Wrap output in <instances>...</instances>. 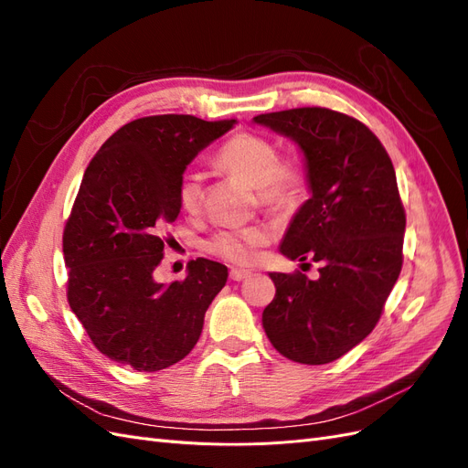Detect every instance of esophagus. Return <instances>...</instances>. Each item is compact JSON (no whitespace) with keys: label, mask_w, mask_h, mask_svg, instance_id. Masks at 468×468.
<instances>
[{"label":"esophagus","mask_w":468,"mask_h":468,"mask_svg":"<svg viewBox=\"0 0 468 468\" xmlns=\"http://www.w3.org/2000/svg\"><path fill=\"white\" fill-rule=\"evenodd\" d=\"M250 275H251V271H248V269H238V267L230 269V279H232V281H244V279H248Z\"/></svg>","instance_id":"obj_1"}]
</instances>
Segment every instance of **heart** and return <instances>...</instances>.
Segmentation results:
<instances>
[{"label": "heart", "mask_w": 468, "mask_h": 468, "mask_svg": "<svg viewBox=\"0 0 468 468\" xmlns=\"http://www.w3.org/2000/svg\"><path fill=\"white\" fill-rule=\"evenodd\" d=\"M215 164L224 172L246 179L258 189L261 205L271 210H289L299 203L304 176L292 164H281L277 148L267 138L239 133L217 150ZM179 205L193 212L203 203V177L197 172H187L177 186ZM269 239V232L261 226L250 229H226L212 234L205 250L212 256L234 263H250L256 256V250Z\"/></svg>", "instance_id": "obj_1"}]
</instances>
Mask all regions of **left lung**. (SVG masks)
Instances as JSON below:
<instances>
[{
  "label": "left lung",
  "mask_w": 468,
  "mask_h": 468,
  "mask_svg": "<svg viewBox=\"0 0 468 468\" xmlns=\"http://www.w3.org/2000/svg\"><path fill=\"white\" fill-rule=\"evenodd\" d=\"M304 155L310 199L294 212L279 251L322 263L318 279L269 273L275 299L263 310L269 342L296 363L324 365L377 325L402 269L406 215L378 138L357 119L324 107L253 117Z\"/></svg>",
  "instance_id": "8db88e82"
}]
</instances>
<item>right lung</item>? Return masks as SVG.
<instances>
[{
    "label": "right lung",
    "instance_id": "1",
    "mask_svg": "<svg viewBox=\"0 0 468 468\" xmlns=\"http://www.w3.org/2000/svg\"><path fill=\"white\" fill-rule=\"evenodd\" d=\"M236 121L193 115L136 119L99 148L64 229L68 303L93 346L134 371H162L199 342L205 313L229 279L218 261H189L187 277L158 282L165 224L195 155Z\"/></svg>",
    "mask_w": 468,
    "mask_h": 468
}]
</instances>
